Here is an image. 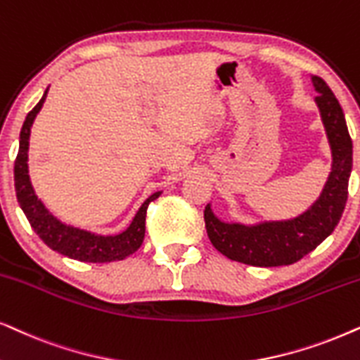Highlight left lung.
I'll list each match as a JSON object with an SVG mask.
<instances>
[{
    "mask_svg": "<svg viewBox=\"0 0 360 360\" xmlns=\"http://www.w3.org/2000/svg\"><path fill=\"white\" fill-rule=\"evenodd\" d=\"M311 81L333 157L328 180L304 212L284 220L226 221L218 218L208 203L205 208L208 238L226 258L258 268L292 264L319 246L342 217L352 170V140L344 112L328 84L317 76H311Z\"/></svg>",
    "mask_w": 360,
    "mask_h": 360,
    "instance_id": "1",
    "label": "left lung"
}]
</instances>
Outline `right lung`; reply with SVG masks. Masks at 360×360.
<instances>
[{"label": "right lung", "mask_w": 360, "mask_h": 360, "mask_svg": "<svg viewBox=\"0 0 360 360\" xmlns=\"http://www.w3.org/2000/svg\"><path fill=\"white\" fill-rule=\"evenodd\" d=\"M48 91L49 87L46 89L34 109L26 115L20 134V150H18L15 162V188L18 203L25 212L32 230L51 250L58 251L68 258L84 261V263H110V261L125 259L142 246L143 236H146L147 207L148 203L160 197L162 190L152 193L146 202L140 205L130 225L117 235H99V233L68 225V223L60 221L58 217H54L32 188L30 167H27L31 127L36 115L43 109Z\"/></svg>", "instance_id": "obj_1"}]
</instances>
